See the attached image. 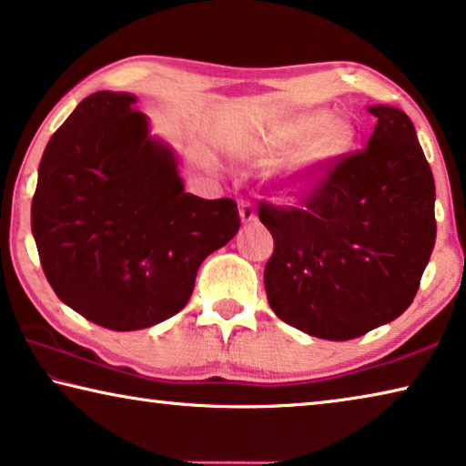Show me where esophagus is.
Listing matches in <instances>:
<instances>
[{
	"instance_id": "1",
	"label": "esophagus",
	"mask_w": 466,
	"mask_h": 466,
	"mask_svg": "<svg viewBox=\"0 0 466 466\" xmlns=\"http://www.w3.org/2000/svg\"><path fill=\"white\" fill-rule=\"evenodd\" d=\"M240 221H242V224H253V221H257L255 207L250 205L248 201L240 203Z\"/></svg>"
}]
</instances>
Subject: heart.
<instances>
[{
  "instance_id": "heart-1",
  "label": "heart",
  "mask_w": 466,
  "mask_h": 466,
  "mask_svg": "<svg viewBox=\"0 0 466 466\" xmlns=\"http://www.w3.org/2000/svg\"><path fill=\"white\" fill-rule=\"evenodd\" d=\"M357 130L346 117L313 109L288 117L257 147L263 166L279 164L276 190L279 197L307 198L326 184L349 157Z\"/></svg>"
}]
</instances>
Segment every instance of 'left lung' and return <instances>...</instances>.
Returning <instances> with one entry per match:
<instances>
[{
    "label": "left lung",
    "instance_id": "1",
    "mask_svg": "<svg viewBox=\"0 0 466 466\" xmlns=\"http://www.w3.org/2000/svg\"><path fill=\"white\" fill-rule=\"evenodd\" d=\"M375 130L305 209L261 205L273 236L269 307L288 326L352 339L394 321L419 290L435 245V184L402 109L367 106Z\"/></svg>",
    "mask_w": 466,
    "mask_h": 466
}]
</instances>
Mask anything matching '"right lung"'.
<instances>
[{
    "instance_id": "right-lung-1",
    "label": "right lung",
    "mask_w": 466,
    "mask_h": 466,
    "mask_svg": "<svg viewBox=\"0 0 466 466\" xmlns=\"http://www.w3.org/2000/svg\"><path fill=\"white\" fill-rule=\"evenodd\" d=\"M135 103L124 91L80 101L43 151L31 205L57 299L114 331L182 311L201 263L240 228L232 198L184 190L178 155Z\"/></svg>"
}]
</instances>
